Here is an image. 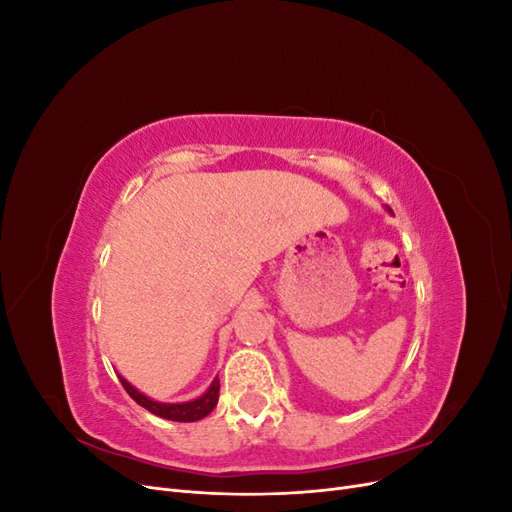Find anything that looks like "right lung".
I'll use <instances>...</instances> for the list:
<instances>
[{"instance_id":"obj_1","label":"right lung","mask_w":512,"mask_h":512,"mask_svg":"<svg viewBox=\"0 0 512 512\" xmlns=\"http://www.w3.org/2000/svg\"><path fill=\"white\" fill-rule=\"evenodd\" d=\"M119 380L123 384V389L128 391V395L136 401L138 406H143L145 410H149L151 414H156L160 418H166V421H177V423H194V421H200V418H205L215 406H218V397H220L218 378L211 382L207 393H203L192 401H183V404H162V401H153L141 391H136L126 378L119 376Z\"/></svg>"}]
</instances>
